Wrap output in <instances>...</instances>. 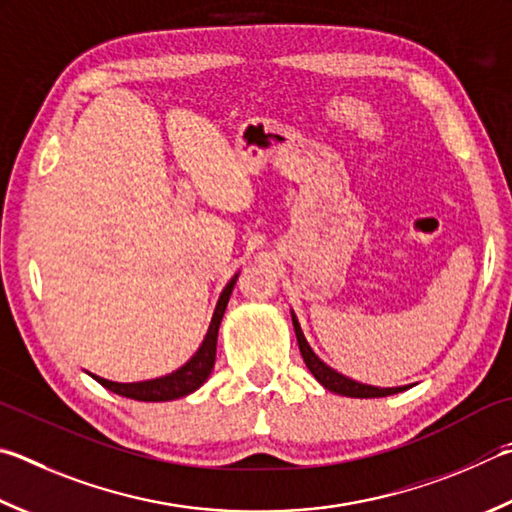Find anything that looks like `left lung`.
Instances as JSON below:
<instances>
[{
    "label": "left lung",
    "mask_w": 512,
    "mask_h": 512,
    "mask_svg": "<svg viewBox=\"0 0 512 512\" xmlns=\"http://www.w3.org/2000/svg\"><path fill=\"white\" fill-rule=\"evenodd\" d=\"M293 329H295V336H297V345H300V353L306 362V367H309L311 374L315 376V380L322 387H327L329 392H336L342 396H351V398H380V396H392L398 392H405V389L410 387H374V385H362L358 380H351L347 376L338 374L336 369H331L329 365H324V362L315 356L313 349L309 347V342H306L304 333L300 329V322L293 315Z\"/></svg>",
    "instance_id": "left-lung-1"
}]
</instances>
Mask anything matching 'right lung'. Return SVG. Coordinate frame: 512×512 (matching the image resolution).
<instances>
[{
  "label": "right lung",
  "instance_id": "right-lung-1",
  "mask_svg": "<svg viewBox=\"0 0 512 512\" xmlns=\"http://www.w3.org/2000/svg\"><path fill=\"white\" fill-rule=\"evenodd\" d=\"M237 275L226 284L224 291L219 295L217 309L212 313L210 327L206 338H203L201 347L197 349V353L185 362L183 367H179L172 374L154 378V380H143V383H114V380L100 378L96 374H89L102 387H107L109 392H114L118 396L125 398H134V401H145V403H161V401H174V398H183L206 383L212 367H215V356H217V336H219V324L221 318H224L226 306L230 300L232 288H235Z\"/></svg>",
  "mask_w": 512,
  "mask_h": 512
}]
</instances>
